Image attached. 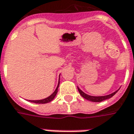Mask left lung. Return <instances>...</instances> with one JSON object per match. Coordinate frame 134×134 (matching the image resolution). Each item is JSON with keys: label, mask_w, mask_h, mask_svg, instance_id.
Listing matches in <instances>:
<instances>
[{"label": "left lung", "mask_w": 134, "mask_h": 134, "mask_svg": "<svg viewBox=\"0 0 134 134\" xmlns=\"http://www.w3.org/2000/svg\"><path fill=\"white\" fill-rule=\"evenodd\" d=\"M78 90H79V93H80L81 95L82 96L84 99H87V100H90V101H91V102H102V101H103V100H105V99H109V98H111V97H112L113 95H115V94L118 92V91H116V92L112 93V94H108V95L94 97V96H90L87 94H85V93L83 92H82V91H81L79 87H78Z\"/></svg>", "instance_id": "obj_1"}]
</instances>
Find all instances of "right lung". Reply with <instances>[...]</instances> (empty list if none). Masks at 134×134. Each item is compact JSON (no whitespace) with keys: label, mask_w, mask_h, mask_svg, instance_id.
<instances>
[{"label":"right lung","mask_w":134,"mask_h":134,"mask_svg":"<svg viewBox=\"0 0 134 134\" xmlns=\"http://www.w3.org/2000/svg\"><path fill=\"white\" fill-rule=\"evenodd\" d=\"M59 84L60 82H58V87H57L56 90H55V92L51 95L49 96L47 98L43 99H40V100H29V101L31 102H34V103H37V104H44V103H47V102H51L55 98V97L57 93H58V87H59Z\"/></svg>","instance_id":"add662e5"}]
</instances>
